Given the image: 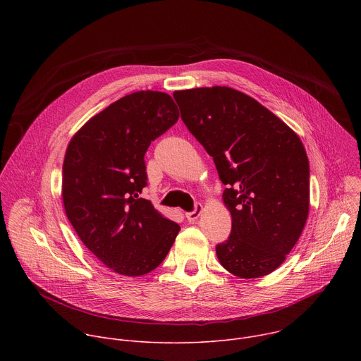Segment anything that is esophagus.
<instances>
[{
    "label": "esophagus",
    "instance_id": "esophagus-1",
    "mask_svg": "<svg viewBox=\"0 0 361 361\" xmlns=\"http://www.w3.org/2000/svg\"><path fill=\"white\" fill-rule=\"evenodd\" d=\"M201 209H202V205H201L200 202H195V207H194V210L185 214L187 220H188V221H195V220L200 217V214H201Z\"/></svg>",
    "mask_w": 361,
    "mask_h": 361
}]
</instances>
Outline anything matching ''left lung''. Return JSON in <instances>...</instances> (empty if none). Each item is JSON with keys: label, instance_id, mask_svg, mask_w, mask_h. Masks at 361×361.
I'll return each mask as SVG.
<instances>
[{"label": "left lung", "instance_id": "1", "mask_svg": "<svg viewBox=\"0 0 361 361\" xmlns=\"http://www.w3.org/2000/svg\"><path fill=\"white\" fill-rule=\"evenodd\" d=\"M188 131L214 160L231 234L217 244L221 266L259 279L283 264L310 202V167L298 135L250 95L230 87L176 91Z\"/></svg>", "mask_w": 361, "mask_h": 361}]
</instances>
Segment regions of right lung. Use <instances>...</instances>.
I'll return each instance as SVG.
<instances>
[{"mask_svg": "<svg viewBox=\"0 0 361 361\" xmlns=\"http://www.w3.org/2000/svg\"><path fill=\"white\" fill-rule=\"evenodd\" d=\"M177 120L169 94L137 91L90 118L67 147L66 214L84 245L118 274L157 269L180 231L140 195L147 185L145 151Z\"/></svg>", "mask_w": 361, "mask_h": 361, "instance_id": "add662e5", "label": "right lung"}]
</instances>
